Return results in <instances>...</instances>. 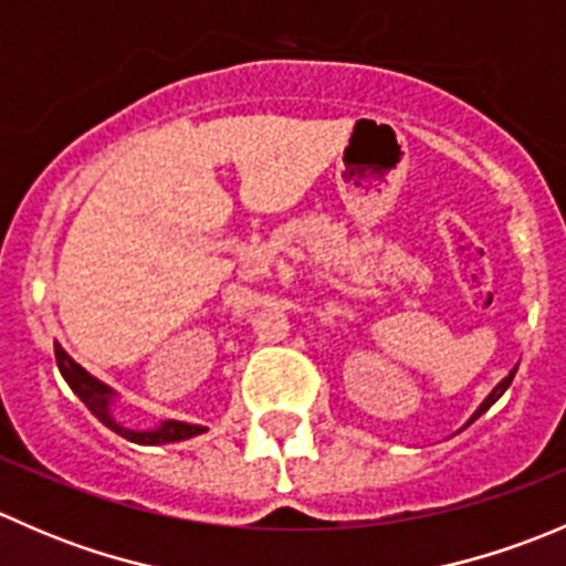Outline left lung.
I'll use <instances>...</instances> for the list:
<instances>
[{"label":"left lung","mask_w":566,"mask_h":566,"mask_svg":"<svg viewBox=\"0 0 566 566\" xmlns=\"http://www.w3.org/2000/svg\"><path fill=\"white\" fill-rule=\"evenodd\" d=\"M515 369H517V367H515ZM515 369H512V373H510V375H506V378H504V380H501V384H499V386H495V389L488 394V399H484V402H482V405H479V410H476V413H473V416H471V421H476V419H479V416H482V413H484V410H488V408H490V405H493V402H495V399H499V397H501V394H504L506 389H510L512 378H515ZM471 421H468V424H471Z\"/></svg>","instance_id":"1"}]
</instances>
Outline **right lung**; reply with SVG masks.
I'll use <instances>...</instances> for the list:
<instances>
[{
  "label": "right lung",
  "instance_id": "obj_1",
  "mask_svg": "<svg viewBox=\"0 0 566 566\" xmlns=\"http://www.w3.org/2000/svg\"><path fill=\"white\" fill-rule=\"evenodd\" d=\"M54 356H56V367H60L62 378L67 380V386H71L73 394L87 405L90 413H93L95 419L104 421L108 430L123 436L125 441L142 443V447H156V443L186 441V438H193L199 436V432H205V427L186 424V421H164V424L156 427V430H128V427L117 424V421L112 419V410H108V405H112V391H108V386L101 384V380H95L93 375L84 373V369L78 367V364L73 361L60 345H54Z\"/></svg>",
  "mask_w": 566,
  "mask_h": 566
}]
</instances>
